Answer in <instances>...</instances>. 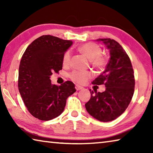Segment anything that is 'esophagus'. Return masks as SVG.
<instances>
[{
  "label": "esophagus",
  "instance_id": "34e87169",
  "mask_svg": "<svg viewBox=\"0 0 153 153\" xmlns=\"http://www.w3.org/2000/svg\"><path fill=\"white\" fill-rule=\"evenodd\" d=\"M76 89L77 90H82V89H83V87L79 86V85H76Z\"/></svg>",
  "mask_w": 153,
  "mask_h": 153
}]
</instances>
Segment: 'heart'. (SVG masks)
I'll use <instances>...</instances> for the list:
<instances>
[{"instance_id":"1","label":"heart","mask_w":153,"mask_h":153,"mask_svg":"<svg viewBox=\"0 0 153 153\" xmlns=\"http://www.w3.org/2000/svg\"><path fill=\"white\" fill-rule=\"evenodd\" d=\"M77 50L82 55L89 59L90 63L97 69H102L107 63V57L102 55V50L99 46L94 43H86L78 46ZM71 53L69 51L64 53L63 56V63L68 65L70 62ZM92 77L89 71H74L70 74V77L74 82L84 84L88 81Z\"/></svg>"}]
</instances>
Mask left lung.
<instances>
[{"label":"left lung","mask_w":153,"mask_h":153,"mask_svg":"<svg viewBox=\"0 0 153 153\" xmlns=\"http://www.w3.org/2000/svg\"><path fill=\"white\" fill-rule=\"evenodd\" d=\"M110 53V59L102 74L92 82L102 85L105 91H91V98L85 104L90 115L103 122L113 121L128 108L132 98L135 79L130 59L122 46L111 38H99Z\"/></svg>","instance_id":"8db88e82"}]
</instances>
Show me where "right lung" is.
<instances>
[{
  "label": "right lung",
  "mask_w": 153,
  "mask_h": 153,
  "mask_svg": "<svg viewBox=\"0 0 153 153\" xmlns=\"http://www.w3.org/2000/svg\"><path fill=\"white\" fill-rule=\"evenodd\" d=\"M72 41L44 35L27 46L21 59L18 88L25 105L33 117L48 121L63 113L66 100L76 91L67 81L61 86L52 84L50 76L63 67V56Z\"/></svg>",
  "instance_id": "right-lung-1"
}]
</instances>
